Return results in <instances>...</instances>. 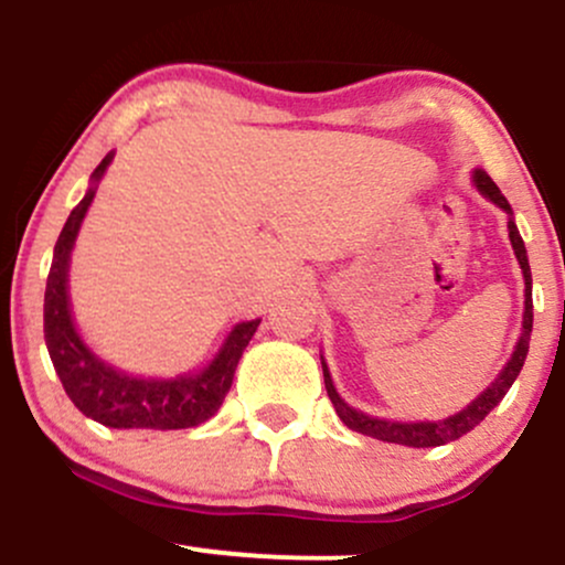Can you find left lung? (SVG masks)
Returning <instances> with one entry per match:
<instances>
[{"instance_id": "obj_1", "label": "left lung", "mask_w": 565, "mask_h": 565, "mask_svg": "<svg viewBox=\"0 0 565 565\" xmlns=\"http://www.w3.org/2000/svg\"><path fill=\"white\" fill-rule=\"evenodd\" d=\"M473 182H476V188H479L483 195L489 198V201L500 205V209H505L510 214V203L505 201V195H502L500 188H497V184L492 182V177H489L487 171L476 169ZM508 232H510V243H513V250H515V256H519V264L523 269V280H526V309H523V330H521V338H519V347H515L513 356H510V362L505 364V370L497 375V381L487 391H483L479 399L470 402L466 409H460L457 415L447 417V420H439V423H396V420H377V417H370L364 413H356V409H351L349 404L343 402L341 396H338L333 381H330L328 367H324V362H322L324 388H328L330 402H333L338 417H341V420L347 423L351 430H360V434L373 436V439H377V441L404 444V447H441V444L460 439V436H466L468 430H473L483 420V417L492 413L497 404L505 399L508 388L513 386V381L521 373L523 362H526L529 341H532V324H534L532 269H529L526 245H523L521 235H519V227L513 224V218L508 222Z\"/></svg>"}]
</instances>
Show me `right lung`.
I'll use <instances>...</instances> for the list:
<instances>
[{
    "label": "right lung",
    "instance_id": "1",
    "mask_svg": "<svg viewBox=\"0 0 565 565\" xmlns=\"http://www.w3.org/2000/svg\"><path fill=\"white\" fill-rule=\"evenodd\" d=\"M113 156H105L95 169V182L105 174ZM95 188L71 211L68 222L60 232L52 256L44 290V341L55 373L68 399L92 420L108 428H152L177 430L201 426L222 407L232 386L235 367L245 347L254 338L258 322H241L232 330L216 360L198 375L174 377V381H145L129 377L110 364L97 360L73 328L68 309V262L82 218L89 209Z\"/></svg>",
    "mask_w": 565,
    "mask_h": 565
}]
</instances>
